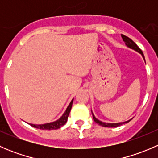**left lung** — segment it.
<instances>
[{
  "instance_id": "obj_1",
  "label": "left lung",
  "mask_w": 158,
  "mask_h": 158,
  "mask_svg": "<svg viewBox=\"0 0 158 158\" xmlns=\"http://www.w3.org/2000/svg\"><path fill=\"white\" fill-rule=\"evenodd\" d=\"M122 39H123L124 42H125V44H126L127 47H129V48L132 49H135V51H137V52H138L139 53H141L144 60V54H143V52H142V50H141V49H140L138 46H137V44H135V43L132 40H131L130 38L128 37V36H125V35H123V34H122ZM92 117H93L94 122H96L98 125H101V126H102V127H107V128H115V127H118V126H120V125H123V124L128 123V122H129L131 120V119H130V120L126 121V122H119V123H106V122H101V121L98 120V119H97L94 116L93 114H92Z\"/></svg>"
}]
</instances>
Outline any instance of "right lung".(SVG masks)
I'll list each match as a JSON object with an SVG mask.
<instances>
[{"instance_id": "add662e5", "label": "right lung", "mask_w": 158, "mask_h": 158, "mask_svg": "<svg viewBox=\"0 0 158 158\" xmlns=\"http://www.w3.org/2000/svg\"><path fill=\"white\" fill-rule=\"evenodd\" d=\"M73 99L72 100L71 102L69 103V106L67 107V109H66L64 114H63L58 120L56 121V122L44 124V125H33V124H30V125H31L32 127H33V128L42 129V130H56V129L60 128L63 125H64L66 123V122H67L68 116H69V112L72 109V106H73Z\"/></svg>"}]
</instances>
